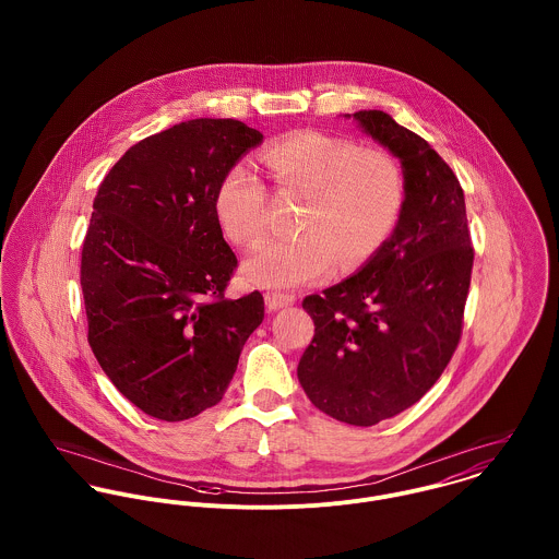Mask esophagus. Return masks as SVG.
Wrapping results in <instances>:
<instances>
[{"instance_id": "1", "label": "esophagus", "mask_w": 559, "mask_h": 559, "mask_svg": "<svg viewBox=\"0 0 559 559\" xmlns=\"http://www.w3.org/2000/svg\"><path fill=\"white\" fill-rule=\"evenodd\" d=\"M264 304L269 308V312H275V310H282V308H288L295 304V297L293 295H282V293H266L264 295Z\"/></svg>"}]
</instances>
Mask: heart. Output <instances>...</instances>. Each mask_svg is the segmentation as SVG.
Segmentation results:
<instances>
[{
    "label": "heart",
    "mask_w": 559,
    "mask_h": 559,
    "mask_svg": "<svg viewBox=\"0 0 559 559\" xmlns=\"http://www.w3.org/2000/svg\"><path fill=\"white\" fill-rule=\"evenodd\" d=\"M277 182L306 198L293 239L269 240L242 273L266 288H297L324 280L333 264L355 271L394 235L406 202L399 159L381 148L317 129L273 142L264 155ZM269 191L258 171L240 160L219 180L215 215L224 235L253 247L266 230Z\"/></svg>",
    "instance_id": "b5f03b06"
}]
</instances>
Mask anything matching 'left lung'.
I'll return each mask as SVG.
<instances>
[{"instance_id": "1", "label": "left lung", "mask_w": 559, "mask_h": 559, "mask_svg": "<svg viewBox=\"0 0 559 559\" xmlns=\"http://www.w3.org/2000/svg\"><path fill=\"white\" fill-rule=\"evenodd\" d=\"M346 118L399 157L406 202L372 260L304 299L314 340L297 377L322 413L374 426L413 406L450 364L463 333L474 247L463 187L430 144L379 109Z\"/></svg>"}]
</instances>
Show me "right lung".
<instances>
[{"mask_svg":"<svg viewBox=\"0 0 559 559\" xmlns=\"http://www.w3.org/2000/svg\"><path fill=\"white\" fill-rule=\"evenodd\" d=\"M262 142L233 118L174 124L103 178L81 249L87 342L116 390L182 421L224 399L264 319L258 290L226 299L237 255L215 215L222 176Z\"/></svg>","mask_w":559,"mask_h":559,"instance_id":"obj_1","label":"right lung"}]
</instances>
